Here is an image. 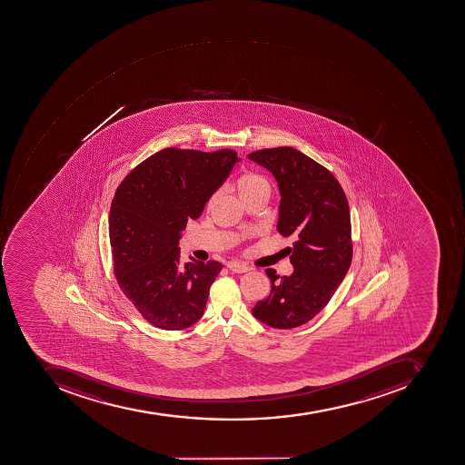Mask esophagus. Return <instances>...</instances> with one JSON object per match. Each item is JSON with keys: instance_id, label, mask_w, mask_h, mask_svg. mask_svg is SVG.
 Returning a JSON list of instances; mask_svg holds the SVG:
<instances>
[{"instance_id": "34e87169", "label": "esophagus", "mask_w": 465, "mask_h": 465, "mask_svg": "<svg viewBox=\"0 0 465 465\" xmlns=\"http://www.w3.org/2000/svg\"><path fill=\"white\" fill-rule=\"evenodd\" d=\"M228 269L233 272H249L250 267L246 266V264H242V262H228Z\"/></svg>"}]
</instances>
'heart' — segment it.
<instances>
[{
  "label": "heart",
  "mask_w": 465,
  "mask_h": 465,
  "mask_svg": "<svg viewBox=\"0 0 465 465\" xmlns=\"http://www.w3.org/2000/svg\"><path fill=\"white\" fill-rule=\"evenodd\" d=\"M234 186H236L239 196L243 199V203L246 199L259 195V193H270L269 181L257 173H244L243 175L237 178Z\"/></svg>",
  "instance_id": "1"
}]
</instances>
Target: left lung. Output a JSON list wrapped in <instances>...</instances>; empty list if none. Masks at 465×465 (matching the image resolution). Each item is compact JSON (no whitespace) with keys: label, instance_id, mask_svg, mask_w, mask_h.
<instances>
[{"label":"left lung","instance_id":"left-lung-1","mask_svg":"<svg viewBox=\"0 0 465 465\" xmlns=\"http://www.w3.org/2000/svg\"><path fill=\"white\" fill-rule=\"evenodd\" d=\"M249 158L276 178L282 195L277 231L295 237L290 249L294 272L280 277L267 269L272 292L252 314L269 327L290 330L312 320L350 270V205L337 178L295 148H266Z\"/></svg>","mask_w":465,"mask_h":465}]
</instances>
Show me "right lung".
Masks as SVG:
<instances>
[{
    "mask_svg": "<svg viewBox=\"0 0 465 465\" xmlns=\"http://www.w3.org/2000/svg\"><path fill=\"white\" fill-rule=\"evenodd\" d=\"M239 161L233 150L163 148L115 191L109 216L115 279L154 327L183 330L203 317L222 264L193 259L181 264V232L188 219L201 216Z\"/></svg>",
    "mask_w": 465,
    "mask_h": 465,
    "instance_id": "1",
    "label": "right lung"
}]
</instances>
